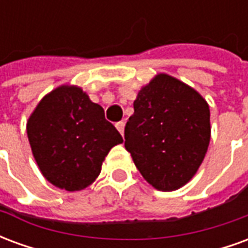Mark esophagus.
I'll list each match as a JSON object with an SVG mask.
<instances>
[{"mask_svg": "<svg viewBox=\"0 0 248 248\" xmlns=\"http://www.w3.org/2000/svg\"><path fill=\"white\" fill-rule=\"evenodd\" d=\"M115 127L118 130L121 134L124 135V122H118V124H115Z\"/></svg>", "mask_w": 248, "mask_h": 248, "instance_id": "esophagus-1", "label": "esophagus"}]
</instances>
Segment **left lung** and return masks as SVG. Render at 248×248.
I'll return each instance as SVG.
<instances>
[{"label": "left lung", "instance_id": "left-lung-1", "mask_svg": "<svg viewBox=\"0 0 248 248\" xmlns=\"http://www.w3.org/2000/svg\"><path fill=\"white\" fill-rule=\"evenodd\" d=\"M210 108L182 81L158 74L138 93L124 147L151 186L174 191L191 179L210 143Z\"/></svg>", "mask_w": 248, "mask_h": 248}]
</instances>
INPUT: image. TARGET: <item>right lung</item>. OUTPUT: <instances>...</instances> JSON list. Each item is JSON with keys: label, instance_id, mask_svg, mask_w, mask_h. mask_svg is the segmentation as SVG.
Here are the masks:
<instances>
[{"label": "right lung", "instance_id": "right-lung-1", "mask_svg": "<svg viewBox=\"0 0 248 248\" xmlns=\"http://www.w3.org/2000/svg\"><path fill=\"white\" fill-rule=\"evenodd\" d=\"M42 175L66 191H79L101 172L108 151L124 140L103 108L78 86L63 85L41 99L26 124Z\"/></svg>", "mask_w": 248, "mask_h": 248}]
</instances>
